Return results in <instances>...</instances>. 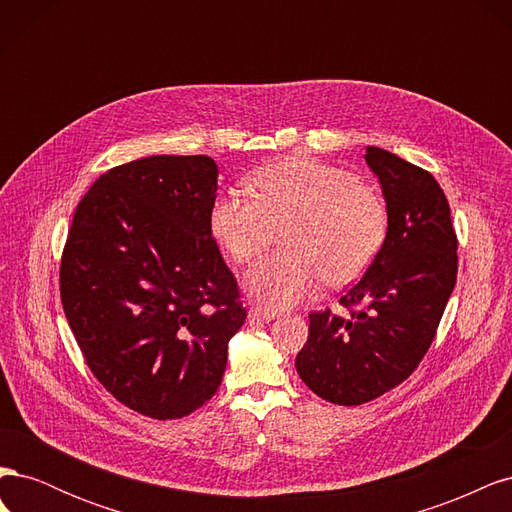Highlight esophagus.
I'll list each match as a JSON object with an SVG mask.
<instances>
[{
    "label": "esophagus",
    "instance_id": "esophagus-1",
    "mask_svg": "<svg viewBox=\"0 0 512 512\" xmlns=\"http://www.w3.org/2000/svg\"><path fill=\"white\" fill-rule=\"evenodd\" d=\"M250 316L256 318V320H273L277 316L275 309H269V307H260V305H252L250 307Z\"/></svg>",
    "mask_w": 512,
    "mask_h": 512
}]
</instances>
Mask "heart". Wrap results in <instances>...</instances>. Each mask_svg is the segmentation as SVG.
<instances>
[{"mask_svg": "<svg viewBox=\"0 0 512 512\" xmlns=\"http://www.w3.org/2000/svg\"><path fill=\"white\" fill-rule=\"evenodd\" d=\"M252 194L226 190L209 207V230L237 262H252L273 228L286 226V252L258 260L245 288L271 309L314 297L324 280L342 288L374 265L389 235L382 196L344 168L290 156L258 168Z\"/></svg>", "mask_w": 512, "mask_h": 512, "instance_id": "heart-1", "label": "heart"}]
</instances>
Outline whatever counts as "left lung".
<instances>
[{
    "label": "left lung",
    "mask_w": 512,
    "mask_h": 512,
    "mask_svg": "<svg viewBox=\"0 0 512 512\" xmlns=\"http://www.w3.org/2000/svg\"><path fill=\"white\" fill-rule=\"evenodd\" d=\"M365 162L382 185L389 235L339 299L348 316L309 314L294 361L309 389L337 406L367 404L412 376L457 282V235L440 183L380 147H367Z\"/></svg>",
    "instance_id": "obj_1"
}]
</instances>
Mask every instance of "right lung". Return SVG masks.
Returning <instances> with one entry per match:
<instances>
[{"instance_id":"obj_1","label":"right lung","mask_w":512,"mask_h":512,"mask_svg":"<svg viewBox=\"0 0 512 512\" xmlns=\"http://www.w3.org/2000/svg\"><path fill=\"white\" fill-rule=\"evenodd\" d=\"M218 164L149 156L106 170L74 211L59 292L91 374L119 404L170 421L218 391L245 322L209 230Z\"/></svg>"}]
</instances>
